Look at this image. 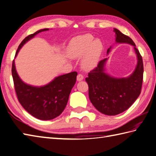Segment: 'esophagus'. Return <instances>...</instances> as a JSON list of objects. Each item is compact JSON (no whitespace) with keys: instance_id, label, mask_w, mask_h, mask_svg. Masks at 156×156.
<instances>
[{"instance_id":"esophagus-1","label":"esophagus","mask_w":156,"mask_h":156,"mask_svg":"<svg viewBox=\"0 0 156 156\" xmlns=\"http://www.w3.org/2000/svg\"><path fill=\"white\" fill-rule=\"evenodd\" d=\"M83 79V75L81 74H78L77 77V80L78 81H82Z\"/></svg>"}]
</instances>
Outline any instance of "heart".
Wrapping results in <instances>:
<instances>
[{"label": "heart", "mask_w": 156, "mask_h": 156, "mask_svg": "<svg viewBox=\"0 0 156 156\" xmlns=\"http://www.w3.org/2000/svg\"><path fill=\"white\" fill-rule=\"evenodd\" d=\"M103 50V44L98 39L94 40L91 34H87L73 38L70 42L67 53L72 58H81L82 65L86 70L93 69L96 66Z\"/></svg>", "instance_id": "heart-1"}]
</instances>
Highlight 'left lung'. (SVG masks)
<instances>
[{
    "label": "left lung",
    "instance_id": "8db88e82",
    "mask_svg": "<svg viewBox=\"0 0 156 156\" xmlns=\"http://www.w3.org/2000/svg\"><path fill=\"white\" fill-rule=\"evenodd\" d=\"M116 43H126L133 46L137 56V65L134 72L128 77L115 78L105 73L108 58L100 60L96 68L85 78L89 86V98L94 107L104 114L114 116L125 112L131 106L141 94L144 63L142 56L131 37L114 28ZM111 47L108 49L107 54Z\"/></svg>",
    "mask_w": 156,
    "mask_h": 156
}]
</instances>
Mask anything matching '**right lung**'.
I'll return each instance as SVG.
<instances>
[{"label":"right lung","mask_w":156,"mask_h":156,"mask_svg":"<svg viewBox=\"0 0 156 156\" xmlns=\"http://www.w3.org/2000/svg\"><path fill=\"white\" fill-rule=\"evenodd\" d=\"M48 30V28L38 30L25 37L19 46L15 57L25 43L37 34ZM77 75V72H71L58 76L44 86L36 87L22 81L16 71L14 60L12 64V76L19 101L31 115L42 120H52L63 112Z\"/></svg>","instance_id":"right-lung-1"}]
</instances>
